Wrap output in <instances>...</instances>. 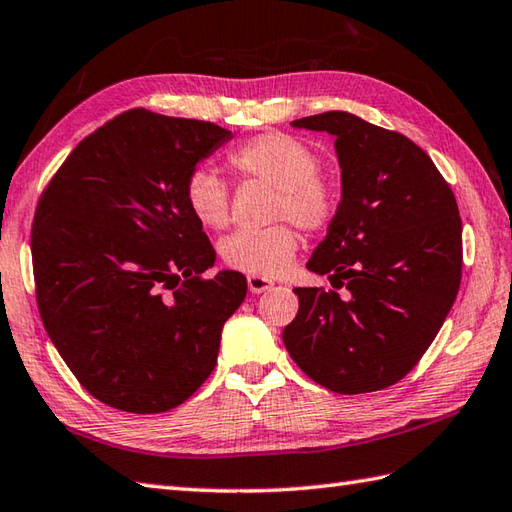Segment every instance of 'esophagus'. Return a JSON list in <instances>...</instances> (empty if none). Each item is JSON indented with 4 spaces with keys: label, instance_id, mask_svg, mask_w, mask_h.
<instances>
[{
    "label": "esophagus",
    "instance_id": "34e87169",
    "mask_svg": "<svg viewBox=\"0 0 512 512\" xmlns=\"http://www.w3.org/2000/svg\"><path fill=\"white\" fill-rule=\"evenodd\" d=\"M275 284L270 282V279L266 277H259V275H248V290L253 295H259V293H266V290L273 288Z\"/></svg>",
    "mask_w": 512,
    "mask_h": 512
}]
</instances>
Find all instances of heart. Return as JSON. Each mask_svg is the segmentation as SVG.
<instances>
[{"mask_svg": "<svg viewBox=\"0 0 512 512\" xmlns=\"http://www.w3.org/2000/svg\"><path fill=\"white\" fill-rule=\"evenodd\" d=\"M230 168L277 190L273 219L286 222L268 228H242L228 235L219 250L224 264L239 273L275 277L290 266L299 246L296 222L306 233H324L337 222L342 190L319 173L322 159L302 139L270 130L246 139L226 155ZM188 213L210 230H222L230 219L226 184L206 168H197L184 182ZM291 222L288 223L287 219Z\"/></svg>", "mask_w": 512, "mask_h": 512, "instance_id": "obj_1", "label": "heart"}]
</instances>
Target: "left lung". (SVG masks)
Here are the masks:
<instances>
[{
  "label": "left lung",
  "mask_w": 512,
  "mask_h": 512,
  "mask_svg": "<svg viewBox=\"0 0 512 512\" xmlns=\"http://www.w3.org/2000/svg\"><path fill=\"white\" fill-rule=\"evenodd\" d=\"M293 126L335 137L342 210L308 268L350 297L295 288L284 344L313 382L373 393L404 379L442 328L462 282V217L433 159L397 130L346 110Z\"/></svg>",
  "instance_id": "left-lung-1"
}]
</instances>
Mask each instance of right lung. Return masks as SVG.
Instances as JSON below:
<instances>
[{"mask_svg": "<svg viewBox=\"0 0 512 512\" xmlns=\"http://www.w3.org/2000/svg\"><path fill=\"white\" fill-rule=\"evenodd\" d=\"M230 139L202 119L133 108L66 157L30 233L37 308L77 382L137 415L184 404L213 373L246 277L215 264L184 182Z\"/></svg>", "mask_w": 512, "mask_h": 512, "instance_id": "right-lung-1", "label": "right lung"}]
</instances>
